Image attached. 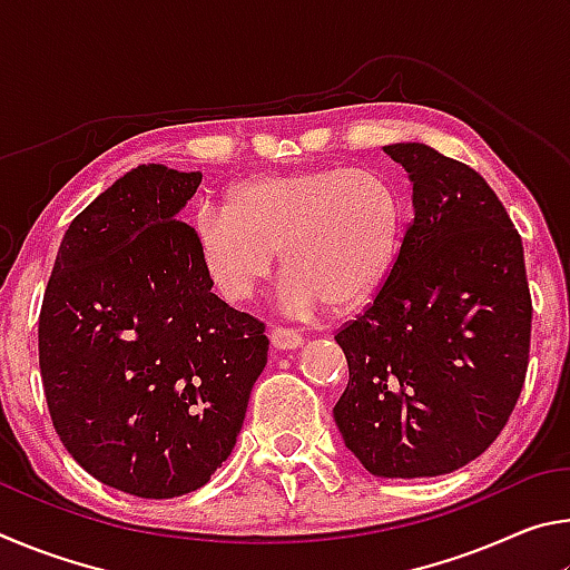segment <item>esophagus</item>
Listing matches in <instances>:
<instances>
[{
  "instance_id": "34e87169",
  "label": "esophagus",
  "mask_w": 570,
  "mask_h": 570,
  "mask_svg": "<svg viewBox=\"0 0 570 570\" xmlns=\"http://www.w3.org/2000/svg\"><path fill=\"white\" fill-rule=\"evenodd\" d=\"M268 336H272L274 350H296V346L304 344V336L292 326H272Z\"/></svg>"
}]
</instances>
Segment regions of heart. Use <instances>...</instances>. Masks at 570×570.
Here are the masks:
<instances>
[{"instance_id":"1","label":"heart","mask_w":570,"mask_h":570,"mask_svg":"<svg viewBox=\"0 0 570 570\" xmlns=\"http://www.w3.org/2000/svg\"><path fill=\"white\" fill-rule=\"evenodd\" d=\"M402 234L400 193L370 168L262 173L228 188L226 210L204 206L193 218L200 266L226 302H248L282 248L294 312L364 304L390 276Z\"/></svg>"}]
</instances>
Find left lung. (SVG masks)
<instances>
[{"instance_id":"left-lung-1","label":"left lung","mask_w":570,"mask_h":570,"mask_svg":"<svg viewBox=\"0 0 570 570\" xmlns=\"http://www.w3.org/2000/svg\"><path fill=\"white\" fill-rule=\"evenodd\" d=\"M412 178L397 262L334 334L344 445L380 478H435L493 445L523 390L533 302L523 240L478 170L422 142L384 148Z\"/></svg>"}]
</instances>
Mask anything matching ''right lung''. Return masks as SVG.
I'll return each mask as SVG.
<instances>
[{"label":"right lung","instance_id":"obj_1","mask_svg":"<svg viewBox=\"0 0 570 570\" xmlns=\"http://www.w3.org/2000/svg\"><path fill=\"white\" fill-rule=\"evenodd\" d=\"M200 173L138 166L77 214L40 308L55 432L92 478L138 498L206 485L266 366V324L210 292L193 226Z\"/></svg>","mask_w":570,"mask_h":570}]
</instances>
